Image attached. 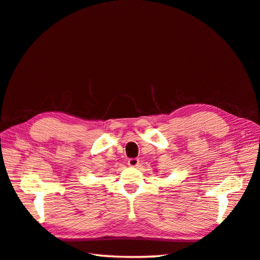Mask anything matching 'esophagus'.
Listing matches in <instances>:
<instances>
[{"instance_id":"obj_1","label":"esophagus","mask_w":260,"mask_h":260,"mask_svg":"<svg viewBox=\"0 0 260 260\" xmlns=\"http://www.w3.org/2000/svg\"><path fill=\"white\" fill-rule=\"evenodd\" d=\"M128 165L131 167H137L139 165V159H138V158H130L128 160Z\"/></svg>"}]
</instances>
